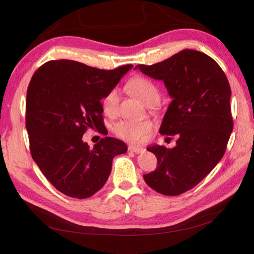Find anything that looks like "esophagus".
I'll list each match as a JSON object with an SVG mask.
<instances>
[{
	"label": "esophagus",
	"instance_id": "esophagus-1",
	"mask_svg": "<svg viewBox=\"0 0 254 254\" xmlns=\"http://www.w3.org/2000/svg\"><path fill=\"white\" fill-rule=\"evenodd\" d=\"M128 150L129 151H132L134 153H141V152H144L145 149L142 148V147H136V146H133V145H129L128 146Z\"/></svg>",
	"mask_w": 254,
	"mask_h": 254
}]
</instances>
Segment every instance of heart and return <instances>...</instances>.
<instances>
[{"label": "heart", "mask_w": 254, "mask_h": 254, "mask_svg": "<svg viewBox=\"0 0 254 254\" xmlns=\"http://www.w3.org/2000/svg\"><path fill=\"white\" fill-rule=\"evenodd\" d=\"M132 93L146 105L151 106L158 101L159 93L155 84L143 76L133 77L128 83ZM120 95L118 89L112 88L104 95L102 107L104 112L114 117L119 112ZM152 125L149 121H122L114 126V131L121 139L133 144H141L145 141Z\"/></svg>", "instance_id": "obj_1"}]
</instances>
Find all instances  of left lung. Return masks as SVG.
Returning a JSON list of instances; mask_svg holds the SVG:
<instances>
[{"label": "left lung", "mask_w": 254, "mask_h": 254, "mask_svg": "<svg viewBox=\"0 0 254 254\" xmlns=\"http://www.w3.org/2000/svg\"><path fill=\"white\" fill-rule=\"evenodd\" d=\"M136 67L163 80L173 101L159 131L178 136L174 148H147L156 155L158 168L144 180L160 194L180 195L197 186L225 155L233 130L228 78L216 61L195 50Z\"/></svg>", "instance_id": "left-lung-1"}]
</instances>
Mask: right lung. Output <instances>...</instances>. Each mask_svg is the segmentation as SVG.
<instances>
[{
    "label": "right lung",
    "mask_w": 254,
    "mask_h": 254,
    "mask_svg": "<svg viewBox=\"0 0 254 254\" xmlns=\"http://www.w3.org/2000/svg\"><path fill=\"white\" fill-rule=\"evenodd\" d=\"M132 64L106 71L73 60H52L34 73L27 88L25 126L32 157L61 193L84 199L101 190L112 160L127 151L124 142L106 136L90 148L89 128L106 134L102 98Z\"/></svg>",
    "instance_id": "obj_1"
}]
</instances>
